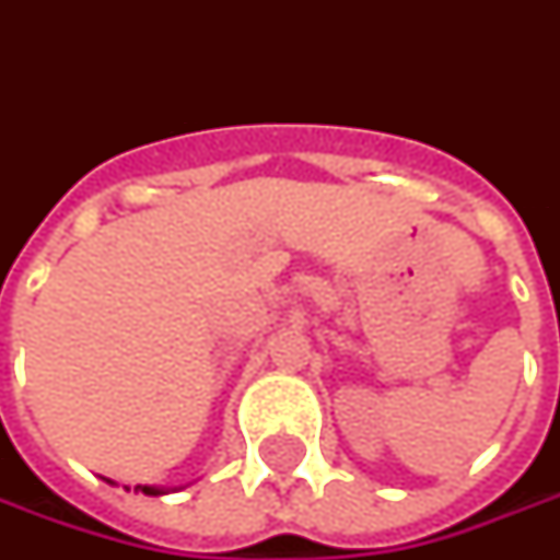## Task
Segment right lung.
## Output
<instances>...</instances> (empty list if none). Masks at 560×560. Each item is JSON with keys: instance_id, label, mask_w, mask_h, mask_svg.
Instances as JSON below:
<instances>
[{"instance_id": "obj_1", "label": "right lung", "mask_w": 560, "mask_h": 560, "mask_svg": "<svg viewBox=\"0 0 560 560\" xmlns=\"http://www.w3.org/2000/svg\"><path fill=\"white\" fill-rule=\"evenodd\" d=\"M136 490H142L145 495H161V492H164V490H154V487H136Z\"/></svg>"}]
</instances>
